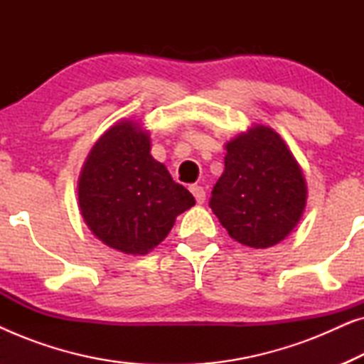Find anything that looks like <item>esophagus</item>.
Segmentation results:
<instances>
[{
	"mask_svg": "<svg viewBox=\"0 0 364 364\" xmlns=\"http://www.w3.org/2000/svg\"><path fill=\"white\" fill-rule=\"evenodd\" d=\"M191 192L193 193V197H196L197 203H203V202H205V191H203V187H200V186H192V187H191Z\"/></svg>",
	"mask_w": 364,
	"mask_h": 364,
	"instance_id": "esophagus-1",
	"label": "esophagus"
}]
</instances>
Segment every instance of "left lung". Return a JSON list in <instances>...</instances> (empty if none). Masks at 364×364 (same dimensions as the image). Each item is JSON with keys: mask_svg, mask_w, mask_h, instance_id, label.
I'll list each match as a JSON object with an SVG mask.
<instances>
[{"mask_svg": "<svg viewBox=\"0 0 364 364\" xmlns=\"http://www.w3.org/2000/svg\"><path fill=\"white\" fill-rule=\"evenodd\" d=\"M225 171L210 205L228 235L242 245L268 248L290 235L306 205L300 164L272 127L255 124L225 144Z\"/></svg>", "mask_w": 364, "mask_h": 364, "instance_id": "obj_1", "label": "left lung"}]
</instances>
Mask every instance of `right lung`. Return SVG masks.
<instances>
[{"label":"right lung","mask_w":364,"mask_h":364,"mask_svg":"<svg viewBox=\"0 0 364 364\" xmlns=\"http://www.w3.org/2000/svg\"><path fill=\"white\" fill-rule=\"evenodd\" d=\"M77 200L89 230L126 255L154 250L177 215L196 205L192 193L151 156V134L131 119L114 124L92 146Z\"/></svg>","instance_id":"obj_1"}]
</instances>
